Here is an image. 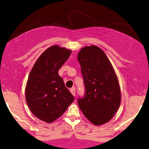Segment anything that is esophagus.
Listing matches in <instances>:
<instances>
[{
    "instance_id": "obj_1",
    "label": "esophagus",
    "mask_w": 149,
    "mask_h": 149,
    "mask_svg": "<svg viewBox=\"0 0 149 149\" xmlns=\"http://www.w3.org/2000/svg\"><path fill=\"white\" fill-rule=\"evenodd\" d=\"M70 92L72 93V94L74 96L75 95V87H72V88L70 89Z\"/></svg>"
}]
</instances>
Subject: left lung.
<instances>
[{
	"instance_id": "left-lung-1",
	"label": "left lung",
	"mask_w": 149,
	"mask_h": 149,
	"mask_svg": "<svg viewBox=\"0 0 149 149\" xmlns=\"http://www.w3.org/2000/svg\"><path fill=\"white\" fill-rule=\"evenodd\" d=\"M85 95L79 99V109L93 125L100 126L111 119L120 106L121 93L114 69L98 46H84L79 52Z\"/></svg>"
}]
</instances>
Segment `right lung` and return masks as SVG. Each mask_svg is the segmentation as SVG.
<instances>
[{
	"label": "right lung",
	"instance_id": "right-lung-1",
	"mask_svg": "<svg viewBox=\"0 0 149 149\" xmlns=\"http://www.w3.org/2000/svg\"><path fill=\"white\" fill-rule=\"evenodd\" d=\"M71 53L59 46H50L38 58L29 74L26 102L31 113L46 123L60 118L74 100L58 74Z\"/></svg>",
	"mask_w": 149,
	"mask_h": 149
}]
</instances>
